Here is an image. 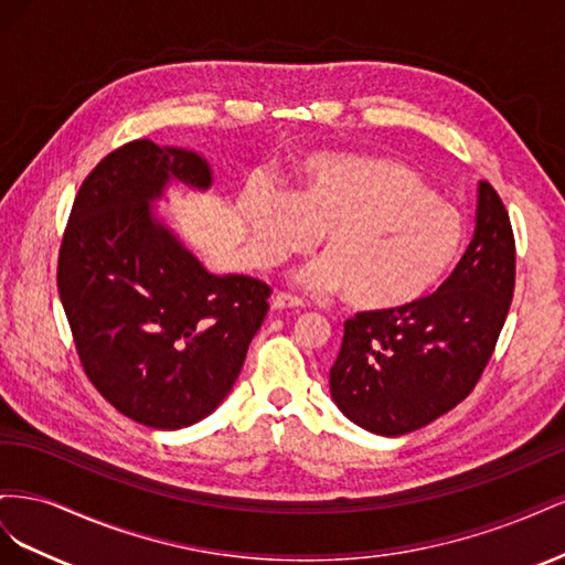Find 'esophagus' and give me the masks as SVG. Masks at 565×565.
Segmentation results:
<instances>
[{
  "label": "esophagus",
  "instance_id": "obj_1",
  "mask_svg": "<svg viewBox=\"0 0 565 565\" xmlns=\"http://www.w3.org/2000/svg\"><path fill=\"white\" fill-rule=\"evenodd\" d=\"M301 299L292 297V295H285V292H278L276 297L270 299V309L276 311H282V309H301Z\"/></svg>",
  "mask_w": 565,
  "mask_h": 565
}]
</instances>
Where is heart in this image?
<instances>
[{
  "label": "heart",
  "instance_id": "1",
  "mask_svg": "<svg viewBox=\"0 0 565 565\" xmlns=\"http://www.w3.org/2000/svg\"><path fill=\"white\" fill-rule=\"evenodd\" d=\"M243 221L256 266L309 252L301 273L320 292H344L365 313H398L431 297L465 247V216L440 200L413 167L365 156H318L289 198L268 188L245 193Z\"/></svg>",
  "mask_w": 565,
  "mask_h": 565
}]
</instances>
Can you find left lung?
<instances>
[{
    "label": "left lung",
    "instance_id": "1",
    "mask_svg": "<svg viewBox=\"0 0 565 565\" xmlns=\"http://www.w3.org/2000/svg\"><path fill=\"white\" fill-rule=\"evenodd\" d=\"M516 247L509 214L478 183L469 249L422 303L398 313H358L330 370V393L353 424L403 436L465 401L498 344L514 297Z\"/></svg>",
    "mask_w": 565,
    "mask_h": 565
}]
</instances>
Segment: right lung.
I'll use <instances>...</instances> for the list:
<instances>
[{
	"mask_svg": "<svg viewBox=\"0 0 565 565\" xmlns=\"http://www.w3.org/2000/svg\"><path fill=\"white\" fill-rule=\"evenodd\" d=\"M212 181L195 150L131 141L84 179L63 235L58 295L84 372L152 429H183L224 403L268 311L266 282L214 276L156 212L169 185Z\"/></svg>",
	"mask_w": 565,
	"mask_h": 565,
	"instance_id": "add662e5",
	"label": "right lung"
}]
</instances>
